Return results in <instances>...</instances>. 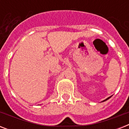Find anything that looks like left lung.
Instances as JSON below:
<instances>
[{
    "label": "left lung",
    "mask_w": 129,
    "mask_h": 129,
    "mask_svg": "<svg viewBox=\"0 0 129 129\" xmlns=\"http://www.w3.org/2000/svg\"><path fill=\"white\" fill-rule=\"evenodd\" d=\"M110 97H111V96H110V97H108V98H106V99H105V100H103V101H102V102H104V101H106V100H108V99H109V98H110Z\"/></svg>",
    "instance_id": "1"
}]
</instances>
